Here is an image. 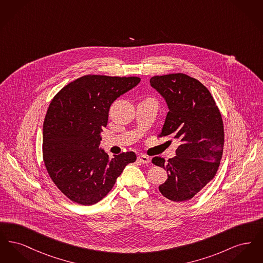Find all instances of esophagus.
<instances>
[{
  "label": "esophagus",
  "instance_id": "obj_1",
  "mask_svg": "<svg viewBox=\"0 0 263 263\" xmlns=\"http://www.w3.org/2000/svg\"><path fill=\"white\" fill-rule=\"evenodd\" d=\"M138 162L142 163H150V158L146 155H141L138 157Z\"/></svg>",
  "mask_w": 263,
  "mask_h": 263
}]
</instances>
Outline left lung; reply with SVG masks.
Returning <instances> with one entry per match:
<instances>
[{"label":"left lung","mask_w":263,"mask_h":263,"mask_svg":"<svg viewBox=\"0 0 263 263\" xmlns=\"http://www.w3.org/2000/svg\"><path fill=\"white\" fill-rule=\"evenodd\" d=\"M150 84L168 107L159 137L172 136L179 143L176 156L167 162L161 157L152 160L167 174L159 190L170 200H189L219 168L225 137L221 113L208 88L194 78L182 73L155 76Z\"/></svg>","instance_id":"8db88e82"}]
</instances>
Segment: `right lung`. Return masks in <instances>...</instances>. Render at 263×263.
Instances as JSON below:
<instances>
[{"label": "right lung", "mask_w": 263, "mask_h": 263, "mask_svg": "<svg viewBox=\"0 0 263 263\" xmlns=\"http://www.w3.org/2000/svg\"><path fill=\"white\" fill-rule=\"evenodd\" d=\"M138 77L83 76L51 100L43 123L42 153L52 181L70 200L92 205L105 197L128 163L126 152L109 159L99 148L113 101L136 87Z\"/></svg>", "instance_id": "right-lung-1"}]
</instances>
